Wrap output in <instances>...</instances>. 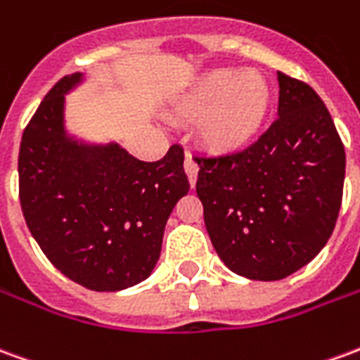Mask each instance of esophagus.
<instances>
[{
  "label": "esophagus",
  "instance_id": "1",
  "mask_svg": "<svg viewBox=\"0 0 360 360\" xmlns=\"http://www.w3.org/2000/svg\"><path fill=\"white\" fill-rule=\"evenodd\" d=\"M185 173H187L191 187H195V183H197V177H198V165L188 154L187 158H185Z\"/></svg>",
  "mask_w": 360,
  "mask_h": 360
}]
</instances>
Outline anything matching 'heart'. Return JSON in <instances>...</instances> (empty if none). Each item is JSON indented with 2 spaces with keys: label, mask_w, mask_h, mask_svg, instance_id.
Returning <instances> with one entry per match:
<instances>
[{
  "label": "heart",
  "mask_w": 360,
  "mask_h": 360,
  "mask_svg": "<svg viewBox=\"0 0 360 360\" xmlns=\"http://www.w3.org/2000/svg\"><path fill=\"white\" fill-rule=\"evenodd\" d=\"M271 89L253 72L216 70L205 75L181 101L179 115L198 120L202 142L214 150H236L250 140L267 117Z\"/></svg>",
  "instance_id": "heart-1"
}]
</instances>
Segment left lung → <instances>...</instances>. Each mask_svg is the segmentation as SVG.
<instances>
[{"label": "left lung", "instance_id": "left-lung-1", "mask_svg": "<svg viewBox=\"0 0 360 360\" xmlns=\"http://www.w3.org/2000/svg\"><path fill=\"white\" fill-rule=\"evenodd\" d=\"M278 119L243 150L193 155L218 257L253 281L308 265L338 222L345 148L320 95L278 72Z\"/></svg>", "mask_w": 360, "mask_h": 360}]
</instances>
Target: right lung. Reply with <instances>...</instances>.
I'll return each mask as SVG.
<instances>
[{"instance_id":"obj_1","label":"right lung","mask_w":360,"mask_h":360,"mask_svg":"<svg viewBox=\"0 0 360 360\" xmlns=\"http://www.w3.org/2000/svg\"><path fill=\"white\" fill-rule=\"evenodd\" d=\"M66 75L42 99L19 148L25 222L54 267L77 285L112 292L154 271L173 206L188 193L183 148L140 162L119 144L84 146L64 132Z\"/></svg>"}]
</instances>
